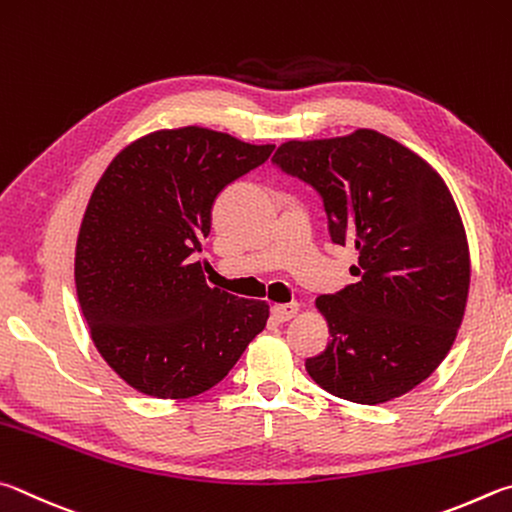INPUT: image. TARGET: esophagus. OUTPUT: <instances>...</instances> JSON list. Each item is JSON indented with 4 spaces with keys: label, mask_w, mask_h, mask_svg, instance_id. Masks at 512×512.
Here are the masks:
<instances>
[{
    "label": "esophagus",
    "mask_w": 512,
    "mask_h": 512,
    "mask_svg": "<svg viewBox=\"0 0 512 512\" xmlns=\"http://www.w3.org/2000/svg\"><path fill=\"white\" fill-rule=\"evenodd\" d=\"M299 310V303H276V306H272V319L274 321H288L292 319L294 315H297Z\"/></svg>",
    "instance_id": "1"
}]
</instances>
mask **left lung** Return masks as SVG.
Instances as JSON below:
<instances>
[{
	"mask_svg": "<svg viewBox=\"0 0 512 512\" xmlns=\"http://www.w3.org/2000/svg\"><path fill=\"white\" fill-rule=\"evenodd\" d=\"M272 161L315 188L330 240L360 256L357 283L317 299L330 339L306 371L357 405L405 396L450 353L468 303V238L450 188L375 130L288 141Z\"/></svg>",
	"mask_w": 512,
	"mask_h": 512,
	"instance_id": "obj_1",
	"label": "left lung"
}]
</instances>
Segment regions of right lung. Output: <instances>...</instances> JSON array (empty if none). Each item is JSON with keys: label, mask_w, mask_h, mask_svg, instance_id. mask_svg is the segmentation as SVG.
<instances>
[{"label": "right lung", "mask_w": 512, "mask_h": 512, "mask_svg": "<svg viewBox=\"0 0 512 512\" xmlns=\"http://www.w3.org/2000/svg\"><path fill=\"white\" fill-rule=\"evenodd\" d=\"M272 150L197 125L157 130L98 179L76 242V292L98 353L132 389L200 396L265 328L270 306L209 288L193 254L215 197Z\"/></svg>", "instance_id": "add662e5"}]
</instances>
